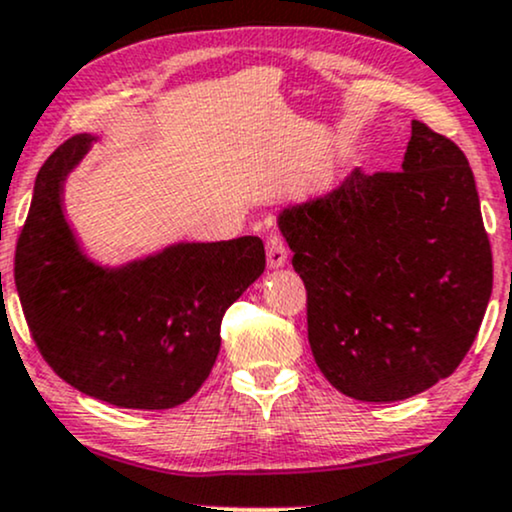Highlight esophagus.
Instances as JSON below:
<instances>
[{
	"mask_svg": "<svg viewBox=\"0 0 512 512\" xmlns=\"http://www.w3.org/2000/svg\"><path fill=\"white\" fill-rule=\"evenodd\" d=\"M266 254H268V266L270 268H282L290 258V251H287V244L282 242L280 234H270L266 242Z\"/></svg>",
	"mask_w": 512,
	"mask_h": 512,
	"instance_id": "34e87169",
	"label": "esophagus"
}]
</instances>
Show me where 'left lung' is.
Wrapping results in <instances>:
<instances>
[{
    "mask_svg": "<svg viewBox=\"0 0 512 512\" xmlns=\"http://www.w3.org/2000/svg\"><path fill=\"white\" fill-rule=\"evenodd\" d=\"M278 227L330 386L395 402L458 369L494 266L470 162L450 138L414 119L400 172L357 167L328 194L282 208Z\"/></svg>",
    "mask_w": 512,
    "mask_h": 512,
    "instance_id": "obj_1",
    "label": "left lung"
}]
</instances>
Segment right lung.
Instances as JSON below:
<instances>
[{"label":"right lung","instance_id":"right-lung-1","mask_svg":"<svg viewBox=\"0 0 512 512\" xmlns=\"http://www.w3.org/2000/svg\"><path fill=\"white\" fill-rule=\"evenodd\" d=\"M98 136L62 143L35 179L14 278L30 335L54 374L90 398L170 410L203 386L227 306L266 268L258 237L177 242L100 266L64 215V182Z\"/></svg>","mask_w":512,"mask_h":512}]
</instances>
